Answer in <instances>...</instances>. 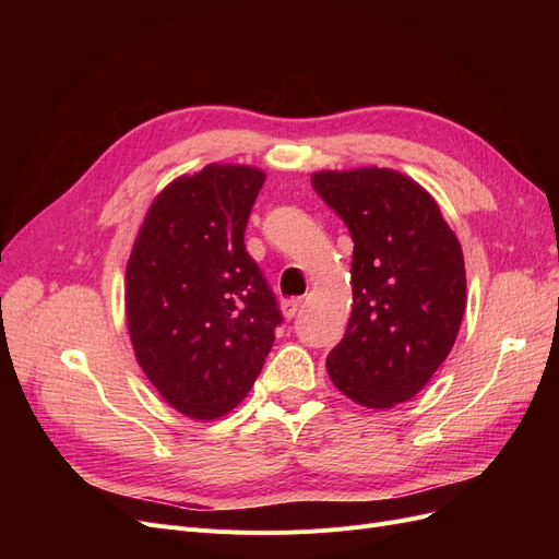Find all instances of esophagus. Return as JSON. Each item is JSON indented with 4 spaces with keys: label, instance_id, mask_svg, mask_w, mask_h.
Wrapping results in <instances>:
<instances>
[{
    "label": "esophagus",
    "instance_id": "34e87169",
    "mask_svg": "<svg viewBox=\"0 0 559 559\" xmlns=\"http://www.w3.org/2000/svg\"><path fill=\"white\" fill-rule=\"evenodd\" d=\"M300 308H302V300L300 298H289V300H284L282 312H284L286 319H294L300 312Z\"/></svg>",
    "mask_w": 559,
    "mask_h": 559
}]
</instances>
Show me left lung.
Wrapping results in <instances>:
<instances>
[{
  "label": "left lung",
  "mask_w": 559,
  "mask_h": 559,
  "mask_svg": "<svg viewBox=\"0 0 559 559\" xmlns=\"http://www.w3.org/2000/svg\"><path fill=\"white\" fill-rule=\"evenodd\" d=\"M319 198L354 240V306L326 370L364 408L413 399L454 345L466 310L456 235L417 181L386 167L317 173Z\"/></svg>",
  "instance_id": "left-lung-1"
}]
</instances>
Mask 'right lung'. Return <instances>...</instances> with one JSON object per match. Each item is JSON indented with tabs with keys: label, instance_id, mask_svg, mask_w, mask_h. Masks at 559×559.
Here are the masks:
<instances>
[{
	"label": "right lung",
	"instance_id": "1",
	"mask_svg": "<svg viewBox=\"0 0 559 559\" xmlns=\"http://www.w3.org/2000/svg\"><path fill=\"white\" fill-rule=\"evenodd\" d=\"M265 175L207 165L148 207L126 267L128 331L146 378L181 415L230 413L259 378L275 329V294L245 228Z\"/></svg>",
	"mask_w": 559,
	"mask_h": 559
}]
</instances>
